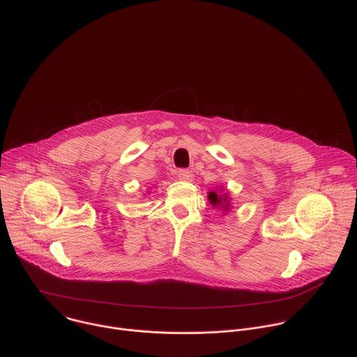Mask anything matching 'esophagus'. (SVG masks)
<instances>
[{
	"instance_id": "34e87169",
	"label": "esophagus",
	"mask_w": 357,
	"mask_h": 357,
	"mask_svg": "<svg viewBox=\"0 0 357 357\" xmlns=\"http://www.w3.org/2000/svg\"><path fill=\"white\" fill-rule=\"evenodd\" d=\"M176 176H178L181 181H192L193 174H192L189 169H179V171L176 172Z\"/></svg>"
}]
</instances>
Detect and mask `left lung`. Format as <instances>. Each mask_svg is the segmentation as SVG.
Returning <instances> with one entry per match:
<instances>
[{
	"label": "left lung",
	"mask_w": 357,
	"mask_h": 357,
	"mask_svg": "<svg viewBox=\"0 0 357 357\" xmlns=\"http://www.w3.org/2000/svg\"><path fill=\"white\" fill-rule=\"evenodd\" d=\"M209 200L213 206H222L223 211L229 209V202H227V195H218L216 192H209Z\"/></svg>",
	"instance_id": "obj_1"
}]
</instances>
